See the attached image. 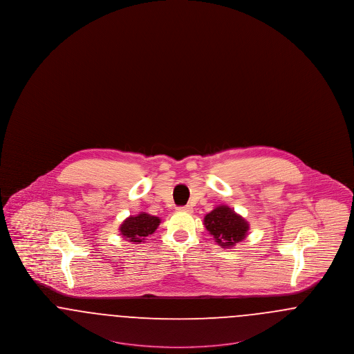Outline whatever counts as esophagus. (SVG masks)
<instances>
[{"label":"esophagus","instance_id":"34e87169","mask_svg":"<svg viewBox=\"0 0 354 354\" xmlns=\"http://www.w3.org/2000/svg\"><path fill=\"white\" fill-rule=\"evenodd\" d=\"M178 211L191 214V212H192V207H191V205H182V207H178Z\"/></svg>","mask_w":354,"mask_h":354}]
</instances>
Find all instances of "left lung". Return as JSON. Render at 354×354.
Wrapping results in <instances>:
<instances>
[{
	"instance_id": "1",
	"label": "left lung",
	"mask_w": 354,
	"mask_h": 354,
	"mask_svg": "<svg viewBox=\"0 0 354 354\" xmlns=\"http://www.w3.org/2000/svg\"><path fill=\"white\" fill-rule=\"evenodd\" d=\"M204 227L223 248H232L243 241L250 230L248 221L228 205H218L204 218Z\"/></svg>"
}]
</instances>
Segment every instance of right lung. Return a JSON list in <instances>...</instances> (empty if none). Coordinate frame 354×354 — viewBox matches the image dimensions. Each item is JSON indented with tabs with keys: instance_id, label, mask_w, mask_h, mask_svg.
Wrapping results in <instances>:
<instances>
[{
	"instance_id": "1",
	"label": "right lung",
	"mask_w": 354,
	"mask_h": 354,
	"mask_svg": "<svg viewBox=\"0 0 354 354\" xmlns=\"http://www.w3.org/2000/svg\"><path fill=\"white\" fill-rule=\"evenodd\" d=\"M160 219L152 216L150 214L140 212L136 216H130L124 220L120 227V235L124 240H129L135 244L145 243L146 237L152 235L158 228Z\"/></svg>"
}]
</instances>
